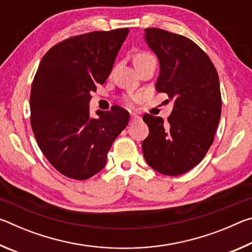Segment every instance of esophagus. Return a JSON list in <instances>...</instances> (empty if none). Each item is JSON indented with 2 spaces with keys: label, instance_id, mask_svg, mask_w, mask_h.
Listing matches in <instances>:
<instances>
[{
  "label": "esophagus",
  "instance_id": "esophagus-1",
  "mask_svg": "<svg viewBox=\"0 0 252 252\" xmlns=\"http://www.w3.org/2000/svg\"><path fill=\"white\" fill-rule=\"evenodd\" d=\"M130 119H131V123L141 121V118H140L139 116H136V114H134V113H131L130 114Z\"/></svg>",
  "mask_w": 252,
  "mask_h": 252
}]
</instances>
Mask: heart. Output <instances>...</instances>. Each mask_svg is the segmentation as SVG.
Returning a JSON list of instances; mask_svg holds the SVG:
<instances>
[{"label":"heart","mask_w":252,"mask_h":252,"mask_svg":"<svg viewBox=\"0 0 252 252\" xmlns=\"http://www.w3.org/2000/svg\"><path fill=\"white\" fill-rule=\"evenodd\" d=\"M150 57H152V55L150 54V53H148V52H140V53H138L135 55V58H134V60H138V59H144V58H150ZM139 95H136V96H132V97H127V99H126V105H131L132 104V100H134V99H139Z\"/></svg>","instance_id":"heart-1"}]
</instances>
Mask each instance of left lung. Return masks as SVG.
<instances>
[{
    "mask_svg": "<svg viewBox=\"0 0 252 252\" xmlns=\"http://www.w3.org/2000/svg\"><path fill=\"white\" fill-rule=\"evenodd\" d=\"M144 39L157 54L160 73L158 92L173 101L168 122L146 113L149 135L142 142L147 163L165 176H179L207 155L221 116L219 76L203 50L188 37L149 28Z\"/></svg>",
    "mask_w": 252,
    "mask_h": 252,
    "instance_id": "left-lung-1",
    "label": "left lung"
}]
</instances>
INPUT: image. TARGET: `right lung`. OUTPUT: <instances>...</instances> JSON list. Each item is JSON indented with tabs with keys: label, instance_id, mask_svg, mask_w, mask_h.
I'll list each match as a JSON object with an SVG mask.
<instances>
[{
	"label": "right lung",
	"instance_id": "obj_1",
	"mask_svg": "<svg viewBox=\"0 0 252 252\" xmlns=\"http://www.w3.org/2000/svg\"><path fill=\"white\" fill-rule=\"evenodd\" d=\"M129 29L94 31L63 40L42 58L34 76L30 109L37 146L60 173L87 180L106 163L117 136L129 123L119 105L96 111L89 103L97 84H103Z\"/></svg>",
	"mask_w": 252,
	"mask_h": 252
}]
</instances>
